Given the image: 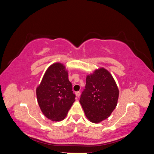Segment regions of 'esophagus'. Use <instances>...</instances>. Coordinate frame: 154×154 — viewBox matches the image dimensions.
<instances>
[{"mask_svg":"<svg viewBox=\"0 0 154 154\" xmlns=\"http://www.w3.org/2000/svg\"><path fill=\"white\" fill-rule=\"evenodd\" d=\"M76 96L77 97H80V91L76 92Z\"/></svg>","mask_w":154,"mask_h":154,"instance_id":"1","label":"esophagus"}]
</instances>
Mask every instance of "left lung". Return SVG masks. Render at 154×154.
I'll use <instances>...</instances> for the list:
<instances>
[{
    "mask_svg": "<svg viewBox=\"0 0 154 154\" xmlns=\"http://www.w3.org/2000/svg\"><path fill=\"white\" fill-rule=\"evenodd\" d=\"M119 89L112 74L103 67L86 78L80 102L87 119L98 123L108 118L118 104Z\"/></svg>",
    "mask_w": 154,
    "mask_h": 154,
    "instance_id": "left-lung-1",
    "label": "left lung"
}]
</instances>
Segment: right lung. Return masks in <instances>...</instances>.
I'll list each match as a JSON object with an SVG mask.
<instances>
[{
	"label": "right lung",
	"instance_id": "add662e5",
	"mask_svg": "<svg viewBox=\"0 0 154 154\" xmlns=\"http://www.w3.org/2000/svg\"><path fill=\"white\" fill-rule=\"evenodd\" d=\"M68 72L61 63H54L46 70L36 93L44 115L53 122H60L67 116L75 101Z\"/></svg>",
	"mask_w": 154,
	"mask_h": 154
}]
</instances>
